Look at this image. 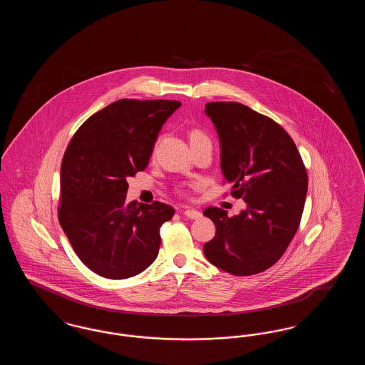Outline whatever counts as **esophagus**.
<instances>
[{
	"label": "esophagus",
	"mask_w": 365,
	"mask_h": 365,
	"mask_svg": "<svg viewBox=\"0 0 365 365\" xmlns=\"http://www.w3.org/2000/svg\"><path fill=\"white\" fill-rule=\"evenodd\" d=\"M183 215L186 216V217H189V219H200L201 216H202V213L200 212V210H197V209H186L185 212H183Z\"/></svg>",
	"instance_id": "1"
}]
</instances>
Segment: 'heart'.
Listing matches in <instances>:
<instances>
[{
	"label": "heart",
	"instance_id": "heart-1",
	"mask_svg": "<svg viewBox=\"0 0 365 365\" xmlns=\"http://www.w3.org/2000/svg\"><path fill=\"white\" fill-rule=\"evenodd\" d=\"M207 138L204 133H201L200 130H192L190 133V142L192 140H198V139Z\"/></svg>",
	"mask_w": 365,
	"mask_h": 365
}]
</instances>
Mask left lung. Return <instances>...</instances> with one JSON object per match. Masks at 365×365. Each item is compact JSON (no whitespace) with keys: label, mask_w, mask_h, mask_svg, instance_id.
I'll return each mask as SVG.
<instances>
[{"label":"left lung","mask_w":365,"mask_h":365,"mask_svg":"<svg viewBox=\"0 0 365 365\" xmlns=\"http://www.w3.org/2000/svg\"><path fill=\"white\" fill-rule=\"evenodd\" d=\"M205 113L219 135L231 195L247 207L232 217L216 207L204 210L216 226L204 255L228 274L255 275L282 257L298 230L307 170L294 140L272 119L240 103H208Z\"/></svg>","instance_id":"obj_1"}]
</instances>
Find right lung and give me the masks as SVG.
Returning a JSON list of instances; mask_svg holds the SVG:
<instances>
[{
    "mask_svg": "<svg viewBox=\"0 0 365 365\" xmlns=\"http://www.w3.org/2000/svg\"><path fill=\"white\" fill-rule=\"evenodd\" d=\"M179 101L119 100L90 116L63 157L58 222L81 261L108 279L135 277L156 260L173 207L125 202Z\"/></svg>",
    "mask_w": 365,
    "mask_h": 365,
    "instance_id": "1",
    "label": "right lung"
}]
</instances>
